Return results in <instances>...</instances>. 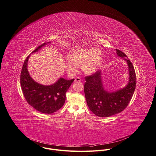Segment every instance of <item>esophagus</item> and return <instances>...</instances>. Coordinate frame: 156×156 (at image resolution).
Listing matches in <instances>:
<instances>
[{
	"label": "esophagus",
	"mask_w": 156,
	"mask_h": 156,
	"mask_svg": "<svg viewBox=\"0 0 156 156\" xmlns=\"http://www.w3.org/2000/svg\"><path fill=\"white\" fill-rule=\"evenodd\" d=\"M75 81H76V82L81 81V78H80V77H76V78H75Z\"/></svg>",
	"instance_id": "esophagus-1"
}]
</instances>
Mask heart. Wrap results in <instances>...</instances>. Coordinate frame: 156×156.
<instances>
[{
	"label": "heart",
	"mask_w": 156,
	"mask_h": 156,
	"mask_svg": "<svg viewBox=\"0 0 156 156\" xmlns=\"http://www.w3.org/2000/svg\"><path fill=\"white\" fill-rule=\"evenodd\" d=\"M102 61L101 51L96 47L78 49L71 51L64 66L67 71L73 74L76 72V66H81L82 70L87 74L94 73L99 67Z\"/></svg>",
	"instance_id": "heart-1"
}]
</instances>
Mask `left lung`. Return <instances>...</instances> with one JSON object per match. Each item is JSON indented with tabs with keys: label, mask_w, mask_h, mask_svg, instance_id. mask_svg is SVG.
I'll list each match as a JSON object with an SVG mask.
<instances>
[{
	"label": "left lung",
	"mask_w": 156,
	"mask_h": 156,
	"mask_svg": "<svg viewBox=\"0 0 156 156\" xmlns=\"http://www.w3.org/2000/svg\"><path fill=\"white\" fill-rule=\"evenodd\" d=\"M116 50L117 55L128 64L129 77L125 87L115 92H107L104 89L99 70L85 77L84 90L87 105L99 117H109L122 112L128 105L136 89V76L132 62L123 52Z\"/></svg>",
	"instance_id": "left-lung-1"
}]
</instances>
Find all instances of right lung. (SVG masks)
I'll return each instance as SVG.
<instances>
[{"mask_svg":"<svg viewBox=\"0 0 156 156\" xmlns=\"http://www.w3.org/2000/svg\"><path fill=\"white\" fill-rule=\"evenodd\" d=\"M46 43L37 48L32 53L38 51ZM31 54L25 59L20 73V85L27 102L36 110L45 114H52L60 110L64 104L66 93L74 79L60 78L55 84L43 86L34 81L30 76L27 63Z\"/></svg>","mask_w":156,"mask_h":156,"instance_id":"add662e5","label":"right lung"}]
</instances>
